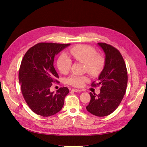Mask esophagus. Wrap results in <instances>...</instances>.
I'll return each mask as SVG.
<instances>
[{
    "mask_svg": "<svg viewBox=\"0 0 147 147\" xmlns=\"http://www.w3.org/2000/svg\"><path fill=\"white\" fill-rule=\"evenodd\" d=\"M72 91L73 92H81V91L80 89H72Z\"/></svg>",
    "mask_w": 147,
    "mask_h": 147,
    "instance_id": "34e87169",
    "label": "esophagus"
}]
</instances>
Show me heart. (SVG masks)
Segmentation results:
<instances>
[{
    "label": "heart",
    "instance_id": "1",
    "mask_svg": "<svg viewBox=\"0 0 147 147\" xmlns=\"http://www.w3.org/2000/svg\"><path fill=\"white\" fill-rule=\"evenodd\" d=\"M70 53L74 59L85 65L87 71L93 75L99 74L104 68V58L100 55H97V52L93 48L85 45H77L71 48ZM72 65L71 59L65 54H61L57 61V66L59 71L63 74L68 72ZM88 79L84 76L72 75L67 80L69 85L75 87H81Z\"/></svg>",
    "mask_w": 147,
    "mask_h": 147
}]
</instances>
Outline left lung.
<instances>
[{
  "instance_id": "1",
  "label": "left lung",
  "mask_w": 147,
  "mask_h": 147,
  "mask_svg": "<svg viewBox=\"0 0 147 147\" xmlns=\"http://www.w3.org/2000/svg\"><path fill=\"white\" fill-rule=\"evenodd\" d=\"M105 54L104 67L99 76L98 83L92 86L102 85L100 94L90 92L91 100L87 111L97 117L112 114L119 106L126 92L128 74L126 65L119 51L105 43H98Z\"/></svg>"
}]
</instances>
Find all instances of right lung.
I'll use <instances>...</instances> for the list:
<instances>
[{"mask_svg":"<svg viewBox=\"0 0 147 147\" xmlns=\"http://www.w3.org/2000/svg\"><path fill=\"white\" fill-rule=\"evenodd\" d=\"M70 45L39 43L26 52L22 61L19 71L21 91L29 107L39 115L50 117L59 112L69 92L63 86L54 94L50 88L58 82L53 66L55 56Z\"/></svg>","mask_w":147,"mask_h":147,"instance_id":"1","label":"right lung"}]
</instances>
